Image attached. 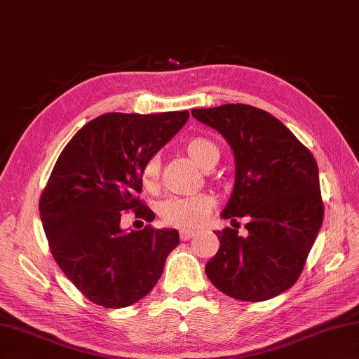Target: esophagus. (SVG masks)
I'll list each match as a JSON object with an SVG mask.
<instances>
[{"label":"esophagus","mask_w":359,"mask_h":359,"mask_svg":"<svg viewBox=\"0 0 359 359\" xmlns=\"http://www.w3.org/2000/svg\"><path fill=\"white\" fill-rule=\"evenodd\" d=\"M179 233H180V240H182V242H187V240L193 238L194 233H196V232L190 231V229H182Z\"/></svg>","instance_id":"esophagus-1"}]
</instances>
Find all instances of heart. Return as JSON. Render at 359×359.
<instances>
[{
	"label": "heart",
	"instance_id": "obj_1",
	"mask_svg": "<svg viewBox=\"0 0 359 359\" xmlns=\"http://www.w3.org/2000/svg\"><path fill=\"white\" fill-rule=\"evenodd\" d=\"M185 154L196 165L204 169H210L219 160V147L215 141L194 136L184 146ZM141 185L146 191L154 193L160 187V158L158 155H151L140 172ZM215 208V199L207 193L193 194V196H172L161 202L160 217L169 226L177 227H196L204 221L208 213Z\"/></svg>",
	"mask_w": 359,
	"mask_h": 359
}]
</instances>
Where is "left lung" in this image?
I'll return each mask as SVG.
<instances>
[{"label":"left lung","instance_id":"8db88e82","mask_svg":"<svg viewBox=\"0 0 359 359\" xmlns=\"http://www.w3.org/2000/svg\"><path fill=\"white\" fill-rule=\"evenodd\" d=\"M224 136L236 155V185L221 217L246 218L217 231L219 250L205 265L215 287L242 302H265L297 283L323 221L314 155L275 116L243 103L191 109Z\"/></svg>","mask_w":359,"mask_h":359}]
</instances>
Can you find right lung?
<instances>
[{
    "instance_id": "1",
    "label": "right lung",
    "mask_w": 359,
    "mask_h": 359,
    "mask_svg": "<svg viewBox=\"0 0 359 359\" xmlns=\"http://www.w3.org/2000/svg\"><path fill=\"white\" fill-rule=\"evenodd\" d=\"M190 117L108 113L78 130L57 157L39 201L50 251L89 302L109 309L146 297L179 245L175 229L126 232L121 218L151 223L155 213L138 196L141 168Z\"/></svg>"
}]
</instances>
